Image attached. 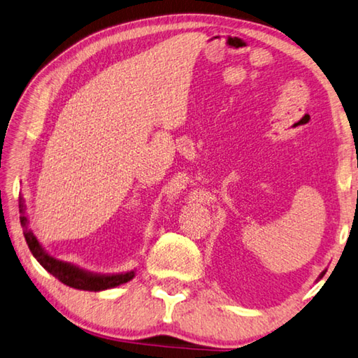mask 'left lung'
<instances>
[{
    "mask_svg": "<svg viewBox=\"0 0 358 358\" xmlns=\"http://www.w3.org/2000/svg\"><path fill=\"white\" fill-rule=\"evenodd\" d=\"M325 272H327V271H324L321 275H319V278H322L324 277V275H325Z\"/></svg>",
    "mask_w": 358,
    "mask_h": 358,
    "instance_id": "8db88e82",
    "label": "left lung"
}]
</instances>
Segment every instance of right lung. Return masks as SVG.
Wrapping results in <instances>:
<instances>
[{"label": "right lung", "mask_w": 358, "mask_h": 358, "mask_svg": "<svg viewBox=\"0 0 358 358\" xmlns=\"http://www.w3.org/2000/svg\"><path fill=\"white\" fill-rule=\"evenodd\" d=\"M18 210H20V223L23 228L24 241H27L31 253H33L37 262H39L47 272L52 273L55 278H58L61 283L71 286L73 289L99 292L127 283V281L135 277V271L122 273H94L90 271H85V268L75 264H71V262L53 258V256H50L45 250H43L41 242L37 241V237L34 236L33 229L29 228L27 204H24L23 196H18Z\"/></svg>", "instance_id": "1"}]
</instances>
